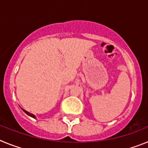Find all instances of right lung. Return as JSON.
Returning a JSON list of instances; mask_svg holds the SVG:
<instances>
[{
  "mask_svg": "<svg viewBox=\"0 0 148 148\" xmlns=\"http://www.w3.org/2000/svg\"><path fill=\"white\" fill-rule=\"evenodd\" d=\"M21 109L23 110V112H24V113H27V114L28 115V116H31V117H32V118L35 119V115H33V114H32V113H29L28 111L25 110H23V108H21Z\"/></svg>",
  "mask_w": 148,
  "mask_h": 148,
  "instance_id": "1",
  "label": "right lung"
}]
</instances>
